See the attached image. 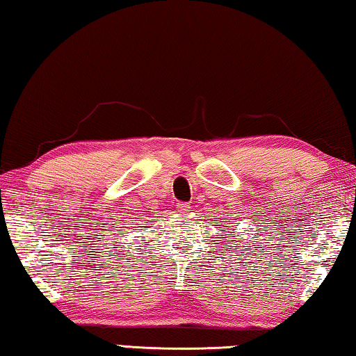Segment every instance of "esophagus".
Wrapping results in <instances>:
<instances>
[{
  "instance_id": "obj_1",
  "label": "esophagus",
  "mask_w": 356,
  "mask_h": 356,
  "mask_svg": "<svg viewBox=\"0 0 356 356\" xmlns=\"http://www.w3.org/2000/svg\"><path fill=\"white\" fill-rule=\"evenodd\" d=\"M189 209H191L189 202H178V204H177V210H178L179 213H186Z\"/></svg>"
}]
</instances>
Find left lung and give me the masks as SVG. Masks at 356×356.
<instances>
[{"instance_id": "left-lung-1", "label": "left lung", "mask_w": 356, "mask_h": 356, "mask_svg": "<svg viewBox=\"0 0 356 356\" xmlns=\"http://www.w3.org/2000/svg\"><path fill=\"white\" fill-rule=\"evenodd\" d=\"M215 226H218V225H215Z\"/></svg>"}]
</instances>
